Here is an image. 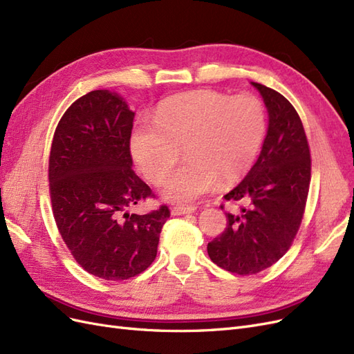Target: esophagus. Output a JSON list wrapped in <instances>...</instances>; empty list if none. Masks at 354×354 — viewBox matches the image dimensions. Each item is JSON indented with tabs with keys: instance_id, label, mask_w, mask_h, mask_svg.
Instances as JSON below:
<instances>
[{
	"instance_id": "34e87169",
	"label": "esophagus",
	"mask_w": 354,
	"mask_h": 354,
	"mask_svg": "<svg viewBox=\"0 0 354 354\" xmlns=\"http://www.w3.org/2000/svg\"><path fill=\"white\" fill-rule=\"evenodd\" d=\"M195 207H174L171 208V216H183V214H194Z\"/></svg>"
}]
</instances>
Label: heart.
I'll return each mask as SVG.
<instances>
[{
  "instance_id": "heart-1",
  "label": "heart",
  "mask_w": 354,
  "mask_h": 354,
  "mask_svg": "<svg viewBox=\"0 0 354 354\" xmlns=\"http://www.w3.org/2000/svg\"><path fill=\"white\" fill-rule=\"evenodd\" d=\"M266 130V108L255 95L232 97L198 90L164 100L153 122H138L130 136V151L146 178L159 183L185 147L187 162L168 176L160 196L190 203L212 192L220 180L230 185L248 174Z\"/></svg>"
}]
</instances>
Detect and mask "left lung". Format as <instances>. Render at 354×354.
<instances>
[{"label": "left lung", "mask_w": 354, "mask_h": 354, "mask_svg": "<svg viewBox=\"0 0 354 354\" xmlns=\"http://www.w3.org/2000/svg\"><path fill=\"white\" fill-rule=\"evenodd\" d=\"M261 94L269 127L257 162L224 195L246 207L226 212L227 226L207 246L221 269L255 274L282 259L301 224L310 185V151L301 120L281 93L251 82ZM223 208V207H221Z\"/></svg>", "instance_id": "1"}]
</instances>
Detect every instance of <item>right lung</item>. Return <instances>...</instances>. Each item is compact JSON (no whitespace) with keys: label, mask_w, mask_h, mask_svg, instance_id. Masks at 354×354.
Returning a JSON list of instances; mask_svg holds the SVG:
<instances>
[{"label":"right lung","mask_w":354,"mask_h":354,"mask_svg":"<svg viewBox=\"0 0 354 354\" xmlns=\"http://www.w3.org/2000/svg\"><path fill=\"white\" fill-rule=\"evenodd\" d=\"M134 112L120 94L94 90L62 116L53 137L48 181L57 229L84 270L104 281L145 272L158 252L169 211L127 209L152 190L133 171Z\"/></svg>","instance_id":"add662e5"}]
</instances>
